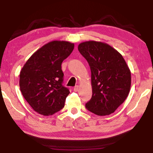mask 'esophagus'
Returning a JSON list of instances; mask_svg holds the SVG:
<instances>
[{
  "label": "esophagus",
  "mask_w": 153,
  "mask_h": 153,
  "mask_svg": "<svg viewBox=\"0 0 153 153\" xmlns=\"http://www.w3.org/2000/svg\"><path fill=\"white\" fill-rule=\"evenodd\" d=\"M74 92H77L79 90V86H76L74 87Z\"/></svg>",
  "instance_id": "obj_1"
}]
</instances>
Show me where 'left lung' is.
Masks as SVG:
<instances>
[{"instance_id": "8db88e82", "label": "left lung", "mask_w": 153, "mask_h": 153, "mask_svg": "<svg viewBox=\"0 0 153 153\" xmlns=\"http://www.w3.org/2000/svg\"><path fill=\"white\" fill-rule=\"evenodd\" d=\"M78 51L91 70L92 96L86 108L99 116L108 115L125 101L131 87V72L125 59L108 44L90 40Z\"/></svg>"}]
</instances>
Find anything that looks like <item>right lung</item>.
<instances>
[{
	"mask_svg": "<svg viewBox=\"0 0 153 153\" xmlns=\"http://www.w3.org/2000/svg\"><path fill=\"white\" fill-rule=\"evenodd\" d=\"M74 48L67 41L53 40L36 51L19 74L22 95L33 110L48 116L64 107L69 90L62 85L61 63Z\"/></svg>",
	"mask_w": 153,
	"mask_h": 153,
	"instance_id": "add662e5",
	"label": "right lung"
}]
</instances>
